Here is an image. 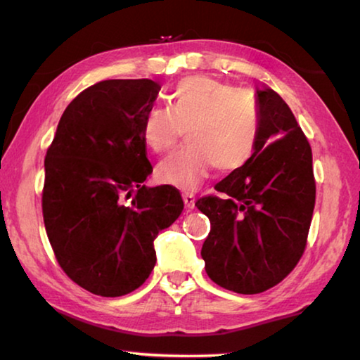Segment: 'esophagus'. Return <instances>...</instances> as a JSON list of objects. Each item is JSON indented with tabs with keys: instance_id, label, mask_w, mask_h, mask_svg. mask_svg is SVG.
I'll return each mask as SVG.
<instances>
[{
	"instance_id": "1",
	"label": "esophagus",
	"mask_w": 360,
	"mask_h": 360,
	"mask_svg": "<svg viewBox=\"0 0 360 360\" xmlns=\"http://www.w3.org/2000/svg\"><path fill=\"white\" fill-rule=\"evenodd\" d=\"M182 200H184L187 210H192L195 206V197L192 193H184V195H182Z\"/></svg>"
}]
</instances>
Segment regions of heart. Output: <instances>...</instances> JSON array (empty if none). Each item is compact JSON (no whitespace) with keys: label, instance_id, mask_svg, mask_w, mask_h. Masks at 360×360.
Returning <instances> with one entry per match:
<instances>
[{"label":"heart","instance_id":"1","mask_svg":"<svg viewBox=\"0 0 360 360\" xmlns=\"http://www.w3.org/2000/svg\"><path fill=\"white\" fill-rule=\"evenodd\" d=\"M184 130L187 144L160 162L157 178L191 192L214 167L235 173L252 160L262 135L259 100L251 90L210 76L182 79L169 95V106H154L144 115L141 133L150 150L167 152Z\"/></svg>","mask_w":360,"mask_h":360}]
</instances>
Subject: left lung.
I'll use <instances>...</instances> for the list:
<instances>
[{
	"label": "left lung",
	"instance_id": "1",
	"mask_svg": "<svg viewBox=\"0 0 360 360\" xmlns=\"http://www.w3.org/2000/svg\"><path fill=\"white\" fill-rule=\"evenodd\" d=\"M262 135L252 160L195 206L211 230L202 248L205 270L236 294H260L294 270L307 248L316 202L313 154L281 96L259 87Z\"/></svg>",
	"mask_w": 360,
	"mask_h": 360
}]
</instances>
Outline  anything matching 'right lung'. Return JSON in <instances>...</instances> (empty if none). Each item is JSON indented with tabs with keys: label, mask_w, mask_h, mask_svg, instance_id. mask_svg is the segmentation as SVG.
<instances>
[{
	"label": "right lung",
	"mask_w": 360,
	"mask_h": 360,
	"mask_svg": "<svg viewBox=\"0 0 360 360\" xmlns=\"http://www.w3.org/2000/svg\"><path fill=\"white\" fill-rule=\"evenodd\" d=\"M158 90L150 79L90 85L66 106L47 149V238L68 278L95 295L138 289L155 265L158 231L184 208L178 188L143 184L152 167L141 127Z\"/></svg>",
	"instance_id": "add662e5"
}]
</instances>
